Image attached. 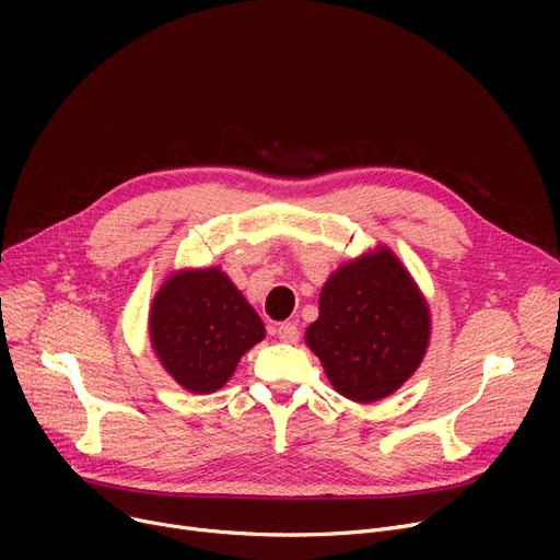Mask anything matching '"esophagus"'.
<instances>
[{
    "label": "esophagus",
    "mask_w": 560,
    "mask_h": 560,
    "mask_svg": "<svg viewBox=\"0 0 560 560\" xmlns=\"http://www.w3.org/2000/svg\"><path fill=\"white\" fill-rule=\"evenodd\" d=\"M277 338L281 342H298L300 340V329L295 322H281V325L277 327Z\"/></svg>",
    "instance_id": "34e87169"
}]
</instances>
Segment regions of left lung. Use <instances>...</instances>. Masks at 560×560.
<instances>
[{
	"label": "left lung",
	"mask_w": 560,
	"mask_h": 560,
	"mask_svg": "<svg viewBox=\"0 0 560 560\" xmlns=\"http://www.w3.org/2000/svg\"><path fill=\"white\" fill-rule=\"evenodd\" d=\"M306 342L347 399L376 401L413 374L429 342V311L401 262L381 249L327 281Z\"/></svg>",
	"instance_id": "8db88e82"
}]
</instances>
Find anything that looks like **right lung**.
I'll use <instances>...</instances> for the list:
<instances>
[{
	"label": "right lung",
	"mask_w": 560,
	"mask_h": 560,
	"mask_svg": "<svg viewBox=\"0 0 560 560\" xmlns=\"http://www.w3.org/2000/svg\"><path fill=\"white\" fill-rule=\"evenodd\" d=\"M150 336L163 368L190 393L222 388L265 329L256 311L218 268L179 272L150 313Z\"/></svg>",
	"instance_id": "right-lung-1"
}]
</instances>
